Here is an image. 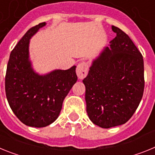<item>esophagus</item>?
<instances>
[{"instance_id":"esophagus-1","label":"esophagus","mask_w":155,"mask_h":155,"mask_svg":"<svg viewBox=\"0 0 155 155\" xmlns=\"http://www.w3.org/2000/svg\"><path fill=\"white\" fill-rule=\"evenodd\" d=\"M87 71H88V66L86 63H80L77 67L76 74L79 79H83L85 78L86 75L87 74Z\"/></svg>"}]
</instances>
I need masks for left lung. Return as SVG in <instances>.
<instances>
[{"label":"left lung","mask_w":155,"mask_h":155,"mask_svg":"<svg viewBox=\"0 0 155 155\" xmlns=\"http://www.w3.org/2000/svg\"><path fill=\"white\" fill-rule=\"evenodd\" d=\"M116 36L93 59L85 86L86 109L93 124L110 128L126 124L144 88L143 60L130 38L112 25Z\"/></svg>","instance_id":"obj_1"}]
</instances>
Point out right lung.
<instances>
[{
  "label": "right lung",
  "instance_id": "1",
  "mask_svg": "<svg viewBox=\"0 0 155 155\" xmlns=\"http://www.w3.org/2000/svg\"><path fill=\"white\" fill-rule=\"evenodd\" d=\"M46 22L32 27L11 53L5 77V91L11 109L21 123L45 127L58 118L63 102L76 83V66L40 74L30 60V39Z\"/></svg>",
  "mask_w": 155,
  "mask_h": 155
}]
</instances>
